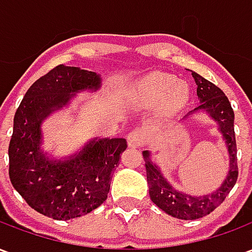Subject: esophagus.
<instances>
[{
	"mask_svg": "<svg viewBox=\"0 0 252 252\" xmlns=\"http://www.w3.org/2000/svg\"><path fill=\"white\" fill-rule=\"evenodd\" d=\"M143 132L139 131V129H135V131H132L128 133V136H126V143H128V147L132 148H137L142 146L143 143Z\"/></svg>",
	"mask_w": 252,
	"mask_h": 252,
	"instance_id": "34e87169",
	"label": "esophagus"
}]
</instances>
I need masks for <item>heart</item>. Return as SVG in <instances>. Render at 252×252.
Here are the masks:
<instances>
[{"label": "heart", "instance_id": "1", "mask_svg": "<svg viewBox=\"0 0 252 252\" xmlns=\"http://www.w3.org/2000/svg\"><path fill=\"white\" fill-rule=\"evenodd\" d=\"M189 86L162 71H153L139 79L131 92V101L139 106L158 104L159 113L166 117L177 115L188 104Z\"/></svg>", "mask_w": 252, "mask_h": 252}]
</instances>
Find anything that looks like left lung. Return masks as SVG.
I'll return each mask as SVG.
<instances>
[{"label":"left lung","instance_id":"1","mask_svg":"<svg viewBox=\"0 0 252 252\" xmlns=\"http://www.w3.org/2000/svg\"><path fill=\"white\" fill-rule=\"evenodd\" d=\"M197 85V95L200 99V105L189 112L182 119L186 121L191 115L204 112L215 121L221 133L224 142L227 144L228 155H229V167L225 180L217 190L213 193L204 195H191L177 190L169 181L164 178L162 170L155 162L151 160V151H143V158L146 162L147 171V182L150 188V197L155 205L166 212L170 216L181 220H195L209 215L217 206L225 200L227 194L232 190L238 180V159H236V140L233 131V120L235 115L228 101L227 95L222 93L221 89L213 85L200 74L191 71Z\"/></svg>","mask_w":252,"mask_h":252}]
</instances>
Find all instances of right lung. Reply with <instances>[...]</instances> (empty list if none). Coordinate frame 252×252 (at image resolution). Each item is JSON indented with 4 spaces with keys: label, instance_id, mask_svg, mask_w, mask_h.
<instances>
[{
    "label": "right lung",
    "instance_id": "obj_1",
    "mask_svg": "<svg viewBox=\"0 0 252 252\" xmlns=\"http://www.w3.org/2000/svg\"><path fill=\"white\" fill-rule=\"evenodd\" d=\"M99 88L97 72L59 64L28 89L16 110L9 178L27 204L44 216L64 221L81 217L108 197L112 173L126 148V139L95 137L62 159L48 157L41 148V123L67 106L79 92Z\"/></svg>",
    "mask_w": 252,
    "mask_h": 252
}]
</instances>
